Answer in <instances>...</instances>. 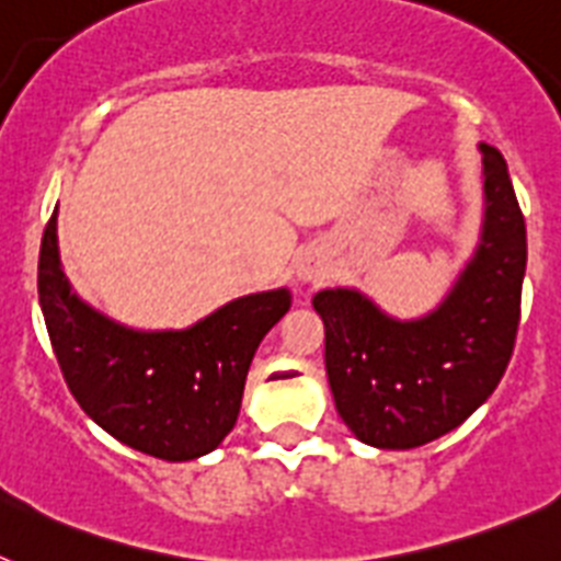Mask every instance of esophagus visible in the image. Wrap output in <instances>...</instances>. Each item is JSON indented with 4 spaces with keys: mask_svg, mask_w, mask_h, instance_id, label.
I'll return each mask as SVG.
<instances>
[{
    "mask_svg": "<svg viewBox=\"0 0 561 561\" xmlns=\"http://www.w3.org/2000/svg\"><path fill=\"white\" fill-rule=\"evenodd\" d=\"M295 277L304 286L320 284L325 277V261L317 252H300L295 261Z\"/></svg>",
    "mask_w": 561,
    "mask_h": 561,
    "instance_id": "obj_1",
    "label": "esophagus"
}]
</instances>
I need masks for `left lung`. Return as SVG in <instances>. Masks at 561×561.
<instances>
[{
    "instance_id": "1",
    "label": "left lung",
    "mask_w": 561,
    "mask_h": 561,
    "mask_svg": "<svg viewBox=\"0 0 561 561\" xmlns=\"http://www.w3.org/2000/svg\"><path fill=\"white\" fill-rule=\"evenodd\" d=\"M478 244L435 309L388 314L354 286L317 291L325 374L340 419L376 449H415L460 427L494 393L514 351L523 295L525 219L503 153L480 142Z\"/></svg>"
}]
</instances>
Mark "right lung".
Here are the masks:
<instances>
[{
    "label": "right lung",
    "instance_id": "right-lung-1",
    "mask_svg": "<svg viewBox=\"0 0 561 561\" xmlns=\"http://www.w3.org/2000/svg\"><path fill=\"white\" fill-rule=\"evenodd\" d=\"M38 304L83 413L126 447L182 463L236 427L252 356L289 311L291 291L236 297L187 329H131L87 304L67 277L56 205L42 238Z\"/></svg>",
    "mask_w": 561,
    "mask_h": 561
}]
</instances>
